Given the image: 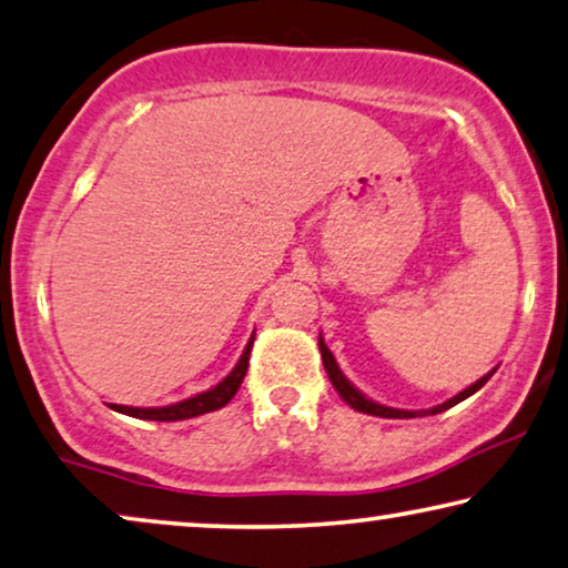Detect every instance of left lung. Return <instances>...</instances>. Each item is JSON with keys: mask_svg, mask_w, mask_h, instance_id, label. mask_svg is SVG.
<instances>
[{"mask_svg": "<svg viewBox=\"0 0 568 568\" xmlns=\"http://www.w3.org/2000/svg\"><path fill=\"white\" fill-rule=\"evenodd\" d=\"M318 349H322V361H324V367H326V375H329L332 386L337 388V394H339L342 398H345V402H347L349 406H353V409L363 412V414H373V417H386V419H412V417H427V414H440V412H445V409H450V406L460 404L463 398H468L470 394H476V390L481 388L484 383L489 381L491 375H494V371H489V373L484 375V378H478L476 383H470L468 388H463L458 396L447 398V402L433 406V409H422V412L394 409V406H383V404H378V402H371V398H367L365 394H361V390H357V388L353 386V383H349V381L345 378V373L339 371L337 361H334V355L329 353V347L324 345L322 337H318Z\"/></svg>", "mask_w": 568, "mask_h": 568, "instance_id": "1", "label": "left lung"}]
</instances>
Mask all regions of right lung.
<instances>
[{"instance_id": "right-lung-1", "label": "right lung", "mask_w": 568, "mask_h": 568, "mask_svg": "<svg viewBox=\"0 0 568 568\" xmlns=\"http://www.w3.org/2000/svg\"><path fill=\"white\" fill-rule=\"evenodd\" d=\"M252 345H254V337L246 342L242 357H239V363L234 365V371H231L226 378H223L219 386L203 390V394H195L185 398V402H178V404H170V406H121V404H110L115 412L128 414V417H135V419H151V422H180V419H193V417H201V414L207 412H215L221 409V406H226L234 394L242 386L244 375H246V365H250V353H252Z\"/></svg>"}]
</instances>
